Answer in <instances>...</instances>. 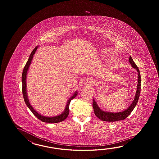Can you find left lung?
<instances>
[{"instance_id": "obj_1", "label": "left lung", "mask_w": 159, "mask_h": 159, "mask_svg": "<svg viewBox=\"0 0 159 159\" xmlns=\"http://www.w3.org/2000/svg\"><path fill=\"white\" fill-rule=\"evenodd\" d=\"M129 62L131 65L132 67L137 70L138 72V84L136 88V91L135 94V97L132 102V103L129 106L128 108H126L125 110L119 112H111L105 111L102 110L101 108L99 107L97 102L94 99L93 102V107L95 115H96L98 118L100 119L101 120L105 122H116L119 120H122L126 118L129 116L132 110L134 109L135 106L137 105L138 102L139 98L140 93V84H141V77L139 69L135 64V62L133 61L131 56L129 57Z\"/></svg>"}]
</instances>
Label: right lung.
I'll list each match as a JSON object with an SVG mask.
<instances>
[{
  "instance_id": "obj_1",
  "label": "right lung",
  "mask_w": 159,
  "mask_h": 159,
  "mask_svg": "<svg viewBox=\"0 0 159 159\" xmlns=\"http://www.w3.org/2000/svg\"><path fill=\"white\" fill-rule=\"evenodd\" d=\"M39 47V46H37L34 49L33 51L32 52V53H30V56L29 57V58L28 60V61L26 63V64L24 66L23 71V74H22V77H21V81H22V91H23V97H24V101L25 104L27 106V107L30 108V111L35 115L37 118L40 119L42 122H45V123H58V122H62L64 121L65 119L67 118L68 115H69V104L71 100L75 98L77 95L78 94V91H75L73 93V94L71 95L70 98H69L66 102V105L65 106L64 111L62 112L61 114H59L57 116H46L44 115H41L38 112L36 111L32 106V105H30V102L29 101L28 94H27V76L28 71L29 70V68L30 66V64L32 62V60L34 57V54H35L36 52L37 51L38 48Z\"/></svg>"
}]
</instances>
